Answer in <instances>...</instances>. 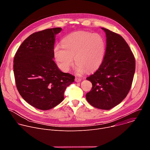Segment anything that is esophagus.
Here are the masks:
<instances>
[{"instance_id": "34e87169", "label": "esophagus", "mask_w": 150, "mask_h": 150, "mask_svg": "<svg viewBox=\"0 0 150 150\" xmlns=\"http://www.w3.org/2000/svg\"><path fill=\"white\" fill-rule=\"evenodd\" d=\"M75 81H76V82H80L81 81L82 79H81V78H79V77H76L75 79Z\"/></svg>"}]
</instances>
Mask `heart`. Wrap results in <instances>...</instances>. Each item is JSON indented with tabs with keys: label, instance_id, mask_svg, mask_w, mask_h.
Wrapping results in <instances>:
<instances>
[{
	"label": "heart",
	"instance_id": "b5f03b06",
	"mask_svg": "<svg viewBox=\"0 0 150 150\" xmlns=\"http://www.w3.org/2000/svg\"><path fill=\"white\" fill-rule=\"evenodd\" d=\"M62 46L54 48V56L59 68L68 72L73 65L82 74L97 69L103 61L105 53V42L99 34L76 32L67 36L62 41Z\"/></svg>",
	"mask_w": 150,
	"mask_h": 150
}]
</instances>
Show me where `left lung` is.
Here are the masks:
<instances>
[{
    "mask_svg": "<svg viewBox=\"0 0 150 150\" xmlns=\"http://www.w3.org/2000/svg\"><path fill=\"white\" fill-rule=\"evenodd\" d=\"M104 58L97 71L87 78L93 85L87 101L94 108L110 110L120 103L129 93L135 71V60L124 38L108 29Z\"/></svg>",
    "mask_w": 150,
    "mask_h": 150,
    "instance_id": "8db88e82",
    "label": "left lung"
}]
</instances>
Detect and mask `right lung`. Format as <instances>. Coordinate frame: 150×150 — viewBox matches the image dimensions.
Here are the masks:
<instances>
[{
	"label": "right lung",
	"instance_id": "add662e5",
	"mask_svg": "<svg viewBox=\"0 0 150 150\" xmlns=\"http://www.w3.org/2000/svg\"><path fill=\"white\" fill-rule=\"evenodd\" d=\"M61 28L34 33L18 49L13 60L16 88L24 100L34 108L47 110L64 99L67 87L75 76L62 72L54 62L56 35Z\"/></svg>",
	"mask_w": 150,
	"mask_h": 150
}]
</instances>
